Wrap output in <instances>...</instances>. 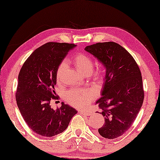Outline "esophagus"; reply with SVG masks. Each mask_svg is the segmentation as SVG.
Masks as SVG:
<instances>
[{"label": "esophagus", "instance_id": "obj_1", "mask_svg": "<svg viewBox=\"0 0 160 160\" xmlns=\"http://www.w3.org/2000/svg\"><path fill=\"white\" fill-rule=\"evenodd\" d=\"M80 113H82V114L83 115H86V116H89L91 115V112H89V111H82L80 110L79 111H78Z\"/></svg>", "mask_w": 160, "mask_h": 160}]
</instances>
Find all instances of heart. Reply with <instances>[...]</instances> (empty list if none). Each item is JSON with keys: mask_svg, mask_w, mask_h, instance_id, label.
Returning a JSON list of instances; mask_svg holds the SVG:
<instances>
[{"mask_svg": "<svg viewBox=\"0 0 160 160\" xmlns=\"http://www.w3.org/2000/svg\"><path fill=\"white\" fill-rule=\"evenodd\" d=\"M71 62L77 71L83 74H89L92 71L94 66L93 60L90 57L84 53H78L73 55L71 58ZM65 68V64L62 62L59 65L57 70L56 78L59 82L60 80L62 74ZM93 78L98 83H101L104 79L105 72L103 70L98 69L97 71L91 73ZM95 92L93 89L89 87H84L82 89H71L65 95V98L68 103L76 108H83L87 106L92 100L95 98Z\"/></svg>", "mask_w": 160, "mask_h": 160, "instance_id": "heart-1", "label": "heart"}]
</instances>
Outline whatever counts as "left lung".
I'll return each instance as SVG.
<instances>
[{"label": "left lung", "instance_id": "obj_1", "mask_svg": "<svg viewBox=\"0 0 160 160\" xmlns=\"http://www.w3.org/2000/svg\"><path fill=\"white\" fill-rule=\"evenodd\" d=\"M84 49L106 70L102 97L96 102L105 117L98 132L105 138H117L130 128L143 105L141 71L132 56L115 42L97 43Z\"/></svg>", "mask_w": 160, "mask_h": 160}]
</instances>
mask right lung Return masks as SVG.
<instances>
[{
	"instance_id": "1",
	"label": "right lung",
	"mask_w": 160,
	"mask_h": 160,
	"mask_svg": "<svg viewBox=\"0 0 160 160\" xmlns=\"http://www.w3.org/2000/svg\"><path fill=\"white\" fill-rule=\"evenodd\" d=\"M75 47L68 43H45L30 54L19 71L17 106L28 127L41 136L52 137L62 132L77 113L64 102L57 110L50 106L51 100L57 99V70Z\"/></svg>"
}]
</instances>
